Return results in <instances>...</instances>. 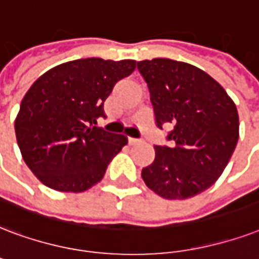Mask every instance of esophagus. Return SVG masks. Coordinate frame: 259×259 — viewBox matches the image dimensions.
I'll list each match as a JSON object with an SVG mask.
<instances>
[{
  "instance_id": "esophagus-1",
  "label": "esophagus",
  "mask_w": 259,
  "mask_h": 259,
  "mask_svg": "<svg viewBox=\"0 0 259 259\" xmlns=\"http://www.w3.org/2000/svg\"><path fill=\"white\" fill-rule=\"evenodd\" d=\"M127 140H129V144H130V145H136V144H138V143H141V140H140V138H134V137H129V138H127Z\"/></svg>"
}]
</instances>
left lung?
<instances>
[{
    "label": "left lung",
    "instance_id": "obj_1",
    "mask_svg": "<svg viewBox=\"0 0 259 259\" xmlns=\"http://www.w3.org/2000/svg\"><path fill=\"white\" fill-rule=\"evenodd\" d=\"M147 82L156 126L168 145H155V160L143 168L144 182L165 200H185L212 186L239 138L232 99L204 70L168 58L137 62Z\"/></svg>",
    "mask_w": 259,
    "mask_h": 259
}]
</instances>
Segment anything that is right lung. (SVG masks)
I'll list each match as a JSON object with an SVG mask.
<instances>
[{
	"label": "right lung",
	"mask_w": 259,
	"mask_h": 259,
	"mask_svg": "<svg viewBox=\"0 0 259 259\" xmlns=\"http://www.w3.org/2000/svg\"><path fill=\"white\" fill-rule=\"evenodd\" d=\"M136 61L85 58L50 69L25 94L16 118L25 164L50 189L85 191L102 181L127 138L96 127L104 100Z\"/></svg>",
	"instance_id": "1"
}]
</instances>
